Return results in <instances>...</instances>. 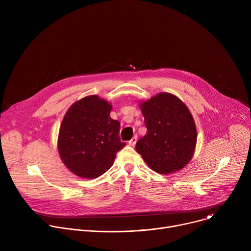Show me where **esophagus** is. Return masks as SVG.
<instances>
[{
  "label": "esophagus",
  "instance_id": "obj_1",
  "mask_svg": "<svg viewBox=\"0 0 251 251\" xmlns=\"http://www.w3.org/2000/svg\"><path fill=\"white\" fill-rule=\"evenodd\" d=\"M136 142H137V135H135V136L129 141V145H130V146H134V145L136 144Z\"/></svg>",
  "mask_w": 251,
  "mask_h": 251
}]
</instances>
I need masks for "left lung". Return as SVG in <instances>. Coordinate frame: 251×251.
Instances as JSON below:
<instances>
[{"label": "left lung", "instance_id": "obj_1", "mask_svg": "<svg viewBox=\"0 0 251 251\" xmlns=\"http://www.w3.org/2000/svg\"><path fill=\"white\" fill-rule=\"evenodd\" d=\"M147 133L136 143V150L155 172L168 175L183 169L193 158L197 128L186 104L162 92L142 102Z\"/></svg>", "mask_w": 251, "mask_h": 251}]
</instances>
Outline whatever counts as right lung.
I'll return each instance as SVG.
<instances>
[{"label":"right lung","mask_w":251,"mask_h":251,"mask_svg":"<svg viewBox=\"0 0 251 251\" xmlns=\"http://www.w3.org/2000/svg\"><path fill=\"white\" fill-rule=\"evenodd\" d=\"M111 109L108 101L90 95L71 105L62 119L58 153L67 169L80 177L103 175L126 145L119 137V121L110 117Z\"/></svg>","instance_id":"1"}]
</instances>
